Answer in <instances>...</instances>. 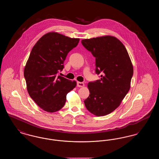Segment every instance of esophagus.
<instances>
[{"label": "esophagus", "mask_w": 159, "mask_h": 159, "mask_svg": "<svg viewBox=\"0 0 159 159\" xmlns=\"http://www.w3.org/2000/svg\"><path fill=\"white\" fill-rule=\"evenodd\" d=\"M77 87H79V88H82L84 86V84L82 83V82H77Z\"/></svg>", "instance_id": "34e87169"}]
</instances>
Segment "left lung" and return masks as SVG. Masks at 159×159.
<instances>
[{
  "label": "left lung",
  "instance_id": "obj_1",
  "mask_svg": "<svg viewBox=\"0 0 159 159\" xmlns=\"http://www.w3.org/2000/svg\"><path fill=\"white\" fill-rule=\"evenodd\" d=\"M83 46L95 57V72L99 80L88 84L89 96L86 108L97 116L111 113L128 93L134 69L128 51L116 38L105 36L83 39Z\"/></svg>",
  "mask_w": 159,
  "mask_h": 159
}]
</instances>
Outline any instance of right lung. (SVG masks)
Here are the masks:
<instances>
[{
	"mask_svg": "<svg viewBox=\"0 0 159 159\" xmlns=\"http://www.w3.org/2000/svg\"><path fill=\"white\" fill-rule=\"evenodd\" d=\"M79 40L51 32L40 38L31 51L24 71L27 89L31 98L47 112L61 109L67 94L76 87L75 80L59 76L58 73Z\"/></svg>",
	"mask_w": 159,
	"mask_h": 159,
	"instance_id": "1",
	"label": "right lung"
}]
</instances>
